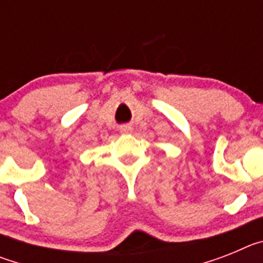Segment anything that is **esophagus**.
<instances>
[{
	"mask_svg": "<svg viewBox=\"0 0 263 263\" xmlns=\"http://www.w3.org/2000/svg\"><path fill=\"white\" fill-rule=\"evenodd\" d=\"M130 130H132V127L129 125H124V126L120 127L121 133H130Z\"/></svg>",
	"mask_w": 263,
	"mask_h": 263,
	"instance_id": "1",
	"label": "esophagus"
}]
</instances>
